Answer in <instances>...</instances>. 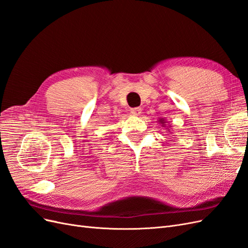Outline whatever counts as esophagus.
<instances>
[{"instance_id":"obj_1","label":"esophagus","mask_w":248,"mask_h":248,"mask_svg":"<svg viewBox=\"0 0 248 248\" xmlns=\"http://www.w3.org/2000/svg\"><path fill=\"white\" fill-rule=\"evenodd\" d=\"M130 112H131V115H133V116H140L141 114V108H131Z\"/></svg>"}]
</instances>
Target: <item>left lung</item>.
<instances>
[{
    "instance_id": "left-lung-1",
    "label": "left lung",
    "mask_w": 248,
    "mask_h": 248,
    "mask_svg": "<svg viewBox=\"0 0 248 248\" xmlns=\"http://www.w3.org/2000/svg\"><path fill=\"white\" fill-rule=\"evenodd\" d=\"M158 123H159V124H161V126H163V127H164V125H166L167 121H166V120H164L163 118H160V119H158ZM168 131H170V129H169Z\"/></svg>"
}]
</instances>
